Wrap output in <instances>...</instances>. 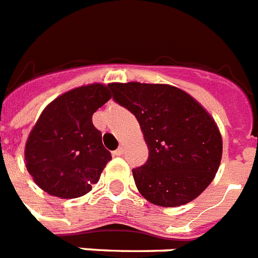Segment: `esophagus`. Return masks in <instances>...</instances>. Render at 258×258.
<instances>
[{"mask_svg":"<svg viewBox=\"0 0 258 258\" xmlns=\"http://www.w3.org/2000/svg\"><path fill=\"white\" fill-rule=\"evenodd\" d=\"M123 154V146H119L118 149L113 152V156H122Z\"/></svg>","mask_w":258,"mask_h":258,"instance_id":"obj_1","label":"esophagus"}]
</instances>
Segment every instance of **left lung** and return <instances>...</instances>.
Segmentation results:
<instances>
[{"mask_svg": "<svg viewBox=\"0 0 258 258\" xmlns=\"http://www.w3.org/2000/svg\"><path fill=\"white\" fill-rule=\"evenodd\" d=\"M113 98L136 116L149 157L133 169L144 199L158 207H181L213 181L222 157V137L207 109L168 84L112 82Z\"/></svg>", "mask_w": 258, "mask_h": 258, "instance_id": "8db88e82", "label": "left lung"}]
</instances>
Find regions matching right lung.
<instances>
[{"label":"right lung","instance_id":"right-lung-1","mask_svg":"<svg viewBox=\"0 0 258 258\" xmlns=\"http://www.w3.org/2000/svg\"><path fill=\"white\" fill-rule=\"evenodd\" d=\"M110 97L109 85L94 82L61 94L42 110L25 144V165L47 195L77 199L98 182L112 154L92 116Z\"/></svg>","mask_w":258,"mask_h":258}]
</instances>
